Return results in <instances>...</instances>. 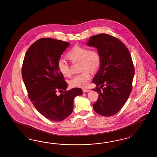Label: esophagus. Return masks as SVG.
<instances>
[{
  "label": "esophagus",
  "instance_id": "1",
  "mask_svg": "<svg viewBox=\"0 0 157 157\" xmlns=\"http://www.w3.org/2000/svg\"><path fill=\"white\" fill-rule=\"evenodd\" d=\"M90 91V89H83V91L84 92V93H86V92H89Z\"/></svg>",
  "mask_w": 157,
  "mask_h": 157
}]
</instances>
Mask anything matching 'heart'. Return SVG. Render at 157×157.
Instances as JSON below:
<instances>
[{
	"label": "heart",
	"instance_id": "1",
	"mask_svg": "<svg viewBox=\"0 0 157 157\" xmlns=\"http://www.w3.org/2000/svg\"><path fill=\"white\" fill-rule=\"evenodd\" d=\"M66 57L70 62H79L80 74L74 76L70 84L72 87H85L91 78V71H97L101 64L102 59L100 53L96 49L89 50L87 48L75 45L67 53ZM57 68L63 75L70 77L71 73L68 64L63 59L57 62Z\"/></svg>",
	"mask_w": 157,
	"mask_h": 157
}]
</instances>
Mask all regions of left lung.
<instances>
[{
	"instance_id": "left-lung-1",
	"label": "left lung",
	"mask_w": 157,
	"mask_h": 157,
	"mask_svg": "<svg viewBox=\"0 0 157 157\" xmlns=\"http://www.w3.org/2000/svg\"><path fill=\"white\" fill-rule=\"evenodd\" d=\"M97 49L102 62L93 83L98 98L93 104L98 114L111 116L122 108L132 89L135 74L132 57L128 48L118 38L107 34L93 36L87 43Z\"/></svg>"
}]
</instances>
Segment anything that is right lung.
Segmentation results:
<instances>
[{
	"label": "right lung",
	"mask_w": 157,
	"mask_h": 157,
	"mask_svg": "<svg viewBox=\"0 0 157 157\" xmlns=\"http://www.w3.org/2000/svg\"><path fill=\"white\" fill-rule=\"evenodd\" d=\"M70 43L51 38L37 40L29 48L22 76L29 98L45 117L61 121L71 114L74 100L83 94L80 88L66 90L67 83L57 68V62ZM59 91L61 94L57 95Z\"/></svg>",
	"instance_id": "1"
}]
</instances>
